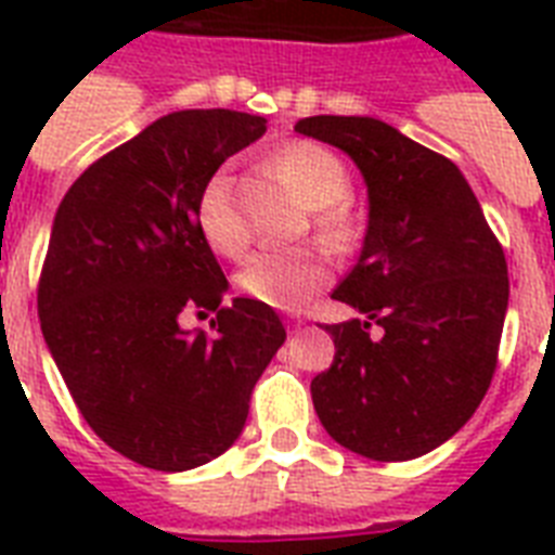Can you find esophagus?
Wrapping results in <instances>:
<instances>
[{
    "label": "esophagus",
    "instance_id": "esophagus-1",
    "mask_svg": "<svg viewBox=\"0 0 555 555\" xmlns=\"http://www.w3.org/2000/svg\"><path fill=\"white\" fill-rule=\"evenodd\" d=\"M291 328H294V334H299V331H302V320L291 322Z\"/></svg>",
    "mask_w": 555,
    "mask_h": 555
}]
</instances>
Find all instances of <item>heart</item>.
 <instances>
[{"mask_svg": "<svg viewBox=\"0 0 555 555\" xmlns=\"http://www.w3.org/2000/svg\"><path fill=\"white\" fill-rule=\"evenodd\" d=\"M273 169L294 186L299 198L313 207L317 233L328 244L348 242L351 224L339 201L351 192V176L339 155L311 141L287 143L273 155ZM195 224L204 242L216 253L235 259L250 244V233L244 227L233 201V178L227 169H216L204 181L195 201ZM331 282V264L317 247H273L253 253L244 261L235 285L253 302L299 311Z\"/></svg>", "mask_w": 555, "mask_h": 555, "instance_id": "obj_1", "label": "heart"}]
</instances>
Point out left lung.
<instances>
[{
	"label": "left lung",
	"instance_id": "8db88e82",
	"mask_svg": "<svg viewBox=\"0 0 555 555\" xmlns=\"http://www.w3.org/2000/svg\"><path fill=\"white\" fill-rule=\"evenodd\" d=\"M299 134L354 160L369 230L334 299L360 320L325 325L337 354L311 379L313 409L339 447L412 461L481 405L499 363L507 259L461 169L374 117H305Z\"/></svg>",
	"mask_w": 555,
	"mask_h": 555
}]
</instances>
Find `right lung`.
Here are the masks:
<instances>
[{
	"mask_svg": "<svg viewBox=\"0 0 555 555\" xmlns=\"http://www.w3.org/2000/svg\"><path fill=\"white\" fill-rule=\"evenodd\" d=\"M268 132L230 108L160 117L94 160L56 209L37 311L46 346L94 435L160 473L207 464L242 435L285 328L235 296L195 224L212 172ZM186 312H216L186 332Z\"/></svg>",
	"mask_w": 555,
	"mask_h": 555,
	"instance_id": "obj_1",
	"label": "right lung"
}]
</instances>
